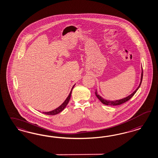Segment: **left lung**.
Listing matches in <instances>:
<instances>
[{
  "label": "left lung",
  "instance_id": "1",
  "mask_svg": "<svg viewBox=\"0 0 158 158\" xmlns=\"http://www.w3.org/2000/svg\"><path fill=\"white\" fill-rule=\"evenodd\" d=\"M143 67H142V73H141V81H140V83H139V87L137 88V89H136L132 94H131L129 96L125 97V98H123V99L116 101L106 100H104L103 98H102L100 95L98 94V93H97V90H96V92H95L96 96H97V97L99 99V100L101 102L102 104H105V105H119L122 104H123L124 102H127V101L129 100L133 96H134V94H135V93L139 90V87H140L141 85V82H142V80H143Z\"/></svg>",
  "mask_w": 158,
  "mask_h": 158
}]
</instances>
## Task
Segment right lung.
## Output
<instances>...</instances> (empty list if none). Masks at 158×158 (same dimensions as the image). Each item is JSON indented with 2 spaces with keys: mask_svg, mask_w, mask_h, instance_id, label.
Instances as JSON below:
<instances>
[{
  "mask_svg": "<svg viewBox=\"0 0 158 158\" xmlns=\"http://www.w3.org/2000/svg\"><path fill=\"white\" fill-rule=\"evenodd\" d=\"M75 86V85H73V86L72 87V90H71V91L70 92V93H69V96H68V97L67 98V99L65 100V101L62 103L61 105H60V106H58L57 108H56V109H55V110H52V111H50V112H43L42 113L44 114H46V115H57L58 114H59L60 112H61L62 110H64V108L66 107V106H67V104H68V102H69V100H70V98H71V93H72V89H73V87Z\"/></svg>",
  "mask_w": 158,
  "mask_h": 158,
  "instance_id": "obj_1",
  "label": "right lung"
}]
</instances>
